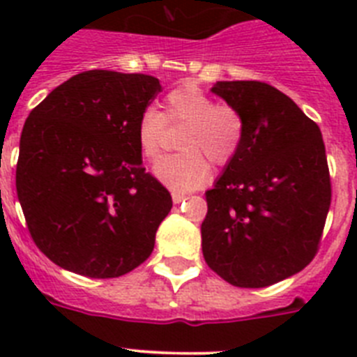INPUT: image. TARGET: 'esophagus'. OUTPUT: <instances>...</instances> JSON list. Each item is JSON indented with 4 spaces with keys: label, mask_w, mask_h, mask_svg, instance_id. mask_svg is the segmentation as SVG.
I'll return each instance as SVG.
<instances>
[{
    "label": "esophagus",
    "mask_w": 357,
    "mask_h": 357,
    "mask_svg": "<svg viewBox=\"0 0 357 357\" xmlns=\"http://www.w3.org/2000/svg\"><path fill=\"white\" fill-rule=\"evenodd\" d=\"M172 198H173V202H175V204H181L182 200H185V198H188V195L181 193V191H173Z\"/></svg>",
    "instance_id": "34e87169"
}]
</instances>
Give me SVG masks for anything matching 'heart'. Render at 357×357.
<instances>
[{
  "label": "heart",
  "mask_w": 357,
  "mask_h": 357,
  "mask_svg": "<svg viewBox=\"0 0 357 357\" xmlns=\"http://www.w3.org/2000/svg\"><path fill=\"white\" fill-rule=\"evenodd\" d=\"M166 103V119L185 123L181 135L184 151L157 160L153 175L173 191H193L209 178V160L223 166L234 159L245 137V119L238 109L216 103L193 84L173 89ZM166 119L155 107H146L141 112L135 134L146 159L159 155Z\"/></svg>",
  "instance_id": "heart-1"
}]
</instances>
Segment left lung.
<instances>
[{"label": "left lung", "instance_id": "8db88e82", "mask_svg": "<svg viewBox=\"0 0 357 357\" xmlns=\"http://www.w3.org/2000/svg\"><path fill=\"white\" fill-rule=\"evenodd\" d=\"M245 119L239 151L206 193L202 252L238 288H264L304 270L331 206L321 132L291 98L254 80L211 89Z\"/></svg>", "mask_w": 357, "mask_h": 357}]
</instances>
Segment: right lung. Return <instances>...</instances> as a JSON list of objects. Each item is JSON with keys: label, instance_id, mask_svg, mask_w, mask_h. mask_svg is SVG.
Returning a JSON list of instances; mask_svg holds the SVG:
<instances>
[{"label": "right lung", "instance_id": "obj_1", "mask_svg": "<svg viewBox=\"0 0 357 357\" xmlns=\"http://www.w3.org/2000/svg\"><path fill=\"white\" fill-rule=\"evenodd\" d=\"M160 89L150 75L93 69L28 116L17 198L39 250L64 270L112 279L150 257L173 202L144 172L135 128Z\"/></svg>", "mask_w": 357, "mask_h": 357}]
</instances>
